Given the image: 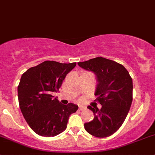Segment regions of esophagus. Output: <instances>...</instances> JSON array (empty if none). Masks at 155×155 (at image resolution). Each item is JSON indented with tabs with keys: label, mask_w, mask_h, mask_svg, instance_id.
<instances>
[{
	"label": "esophagus",
	"mask_w": 155,
	"mask_h": 155,
	"mask_svg": "<svg viewBox=\"0 0 155 155\" xmlns=\"http://www.w3.org/2000/svg\"><path fill=\"white\" fill-rule=\"evenodd\" d=\"M85 108H86V107H84V106H79V110L82 111V110H84V109H85Z\"/></svg>",
	"instance_id": "1"
}]
</instances>
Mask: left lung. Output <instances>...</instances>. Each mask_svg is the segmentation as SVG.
I'll list each match as a JSON object with an SVG mask.
<instances>
[{"label": "left lung", "instance_id": "8db88e82", "mask_svg": "<svg viewBox=\"0 0 155 155\" xmlns=\"http://www.w3.org/2000/svg\"><path fill=\"white\" fill-rule=\"evenodd\" d=\"M80 68L92 71L97 76L95 101L101 109L88 106L94 119L84 124L85 130L94 137L104 138L115 134L124 123L133 101V81L123 65L97 57L78 63Z\"/></svg>", "mask_w": 155, "mask_h": 155}]
</instances>
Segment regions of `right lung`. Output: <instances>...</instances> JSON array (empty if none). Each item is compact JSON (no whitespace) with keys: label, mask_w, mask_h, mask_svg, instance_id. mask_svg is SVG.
<instances>
[{"label":"right lung","mask_w":155,"mask_h":155,"mask_svg":"<svg viewBox=\"0 0 155 155\" xmlns=\"http://www.w3.org/2000/svg\"><path fill=\"white\" fill-rule=\"evenodd\" d=\"M76 63L46 61L25 72L18 86L19 107L30 127L42 137H54L65 130L69 117L78 109L64 105L52 96Z\"/></svg>","instance_id":"add662e5"}]
</instances>
